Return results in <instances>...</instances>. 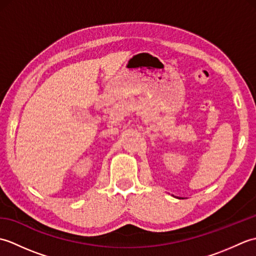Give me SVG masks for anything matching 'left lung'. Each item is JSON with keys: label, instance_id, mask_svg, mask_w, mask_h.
<instances>
[{"label": "left lung", "instance_id": "obj_1", "mask_svg": "<svg viewBox=\"0 0 256 256\" xmlns=\"http://www.w3.org/2000/svg\"><path fill=\"white\" fill-rule=\"evenodd\" d=\"M177 198H178V197H177ZM179 199H182V198H179ZM182 199H184V198H182Z\"/></svg>", "mask_w": 256, "mask_h": 256}]
</instances>
